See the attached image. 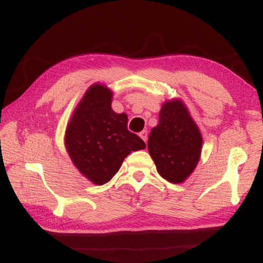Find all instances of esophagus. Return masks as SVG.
Masks as SVG:
<instances>
[{
    "instance_id": "obj_1",
    "label": "esophagus",
    "mask_w": 263,
    "mask_h": 263,
    "mask_svg": "<svg viewBox=\"0 0 263 263\" xmlns=\"http://www.w3.org/2000/svg\"><path fill=\"white\" fill-rule=\"evenodd\" d=\"M139 136H140V138L142 140H144L145 142L147 141V137H148V132L146 131V130H144V131H141L140 133H139Z\"/></svg>"
}]
</instances>
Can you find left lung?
Instances as JSON below:
<instances>
[{
	"mask_svg": "<svg viewBox=\"0 0 263 263\" xmlns=\"http://www.w3.org/2000/svg\"><path fill=\"white\" fill-rule=\"evenodd\" d=\"M202 144L201 132L183 102H164L147 144L159 174L172 183L183 182L197 166Z\"/></svg>",
	"mask_w": 263,
	"mask_h": 263,
	"instance_id": "left-lung-1",
	"label": "left lung"
}]
</instances>
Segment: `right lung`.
<instances>
[{
  "mask_svg": "<svg viewBox=\"0 0 263 263\" xmlns=\"http://www.w3.org/2000/svg\"><path fill=\"white\" fill-rule=\"evenodd\" d=\"M112 91L96 83L88 89L66 128L65 146L74 166L97 185L109 182L141 138L127 130V116L111 108Z\"/></svg>",
  "mask_w": 263,
  "mask_h": 263,
  "instance_id": "obj_1",
  "label": "right lung"
}]
</instances>
